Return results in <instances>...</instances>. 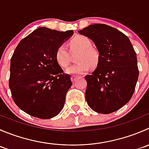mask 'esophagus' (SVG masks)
<instances>
[{"label": "esophagus", "mask_w": 149, "mask_h": 149, "mask_svg": "<svg viewBox=\"0 0 149 149\" xmlns=\"http://www.w3.org/2000/svg\"><path fill=\"white\" fill-rule=\"evenodd\" d=\"M78 77H79V76H75V75H73V76H71V80H72V81H73V82L76 81V79H77Z\"/></svg>", "instance_id": "obj_1"}]
</instances>
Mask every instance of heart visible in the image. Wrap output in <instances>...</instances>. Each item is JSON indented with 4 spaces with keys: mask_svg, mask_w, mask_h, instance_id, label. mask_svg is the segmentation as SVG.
Masks as SVG:
<instances>
[{
    "mask_svg": "<svg viewBox=\"0 0 149 149\" xmlns=\"http://www.w3.org/2000/svg\"><path fill=\"white\" fill-rule=\"evenodd\" d=\"M71 50H81L78 54L77 60L79 63L72 65L66 69V73L69 74L81 75L86 73L91 68L97 65L99 60V53L92 48L90 40L84 36H75L70 41ZM56 60L62 68H65L70 63V53L67 46L62 44L57 47L56 51Z\"/></svg>",
    "mask_w": 149,
    "mask_h": 149,
    "instance_id": "obj_1",
    "label": "heart"
}]
</instances>
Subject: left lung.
<instances>
[{"label":"left lung","mask_w":149,"mask_h":149,"mask_svg":"<svg viewBox=\"0 0 149 149\" xmlns=\"http://www.w3.org/2000/svg\"><path fill=\"white\" fill-rule=\"evenodd\" d=\"M79 33L92 40L99 52L96 69L85 76L87 104L97 113L114 112L135 92L139 75L136 53L127 36L107 24H90Z\"/></svg>","instance_id":"left-lung-1"}]
</instances>
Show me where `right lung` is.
Wrapping results in <instances>:
<instances>
[{
    "label": "right lung",
    "instance_id": "right-lung-1",
    "mask_svg": "<svg viewBox=\"0 0 149 149\" xmlns=\"http://www.w3.org/2000/svg\"><path fill=\"white\" fill-rule=\"evenodd\" d=\"M73 34V30L39 27L23 38L14 50L9 87L16 105L30 116L51 119L63 110L72 82L55 54L57 47Z\"/></svg>",
    "mask_w": 149,
    "mask_h": 149
}]
</instances>
